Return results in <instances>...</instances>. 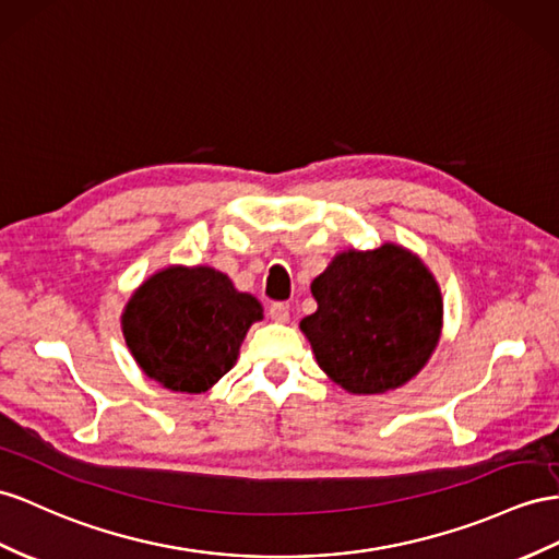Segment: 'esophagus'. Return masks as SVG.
<instances>
[{
  "instance_id": "34e87169",
  "label": "esophagus",
  "mask_w": 559,
  "mask_h": 559,
  "mask_svg": "<svg viewBox=\"0 0 559 559\" xmlns=\"http://www.w3.org/2000/svg\"><path fill=\"white\" fill-rule=\"evenodd\" d=\"M269 317H271V321H276V323H288L290 321V311H288V305H283V302H274L269 307Z\"/></svg>"
}]
</instances>
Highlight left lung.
Here are the masks:
<instances>
[{"instance_id":"obj_1","label":"left lung","mask_w":559,"mask_h":559,"mask_svg":"<svg viewBox=\"0 0 559 559\" xmlns=\"http://www.w3.org/2000/svg\"><path fill=\"white\" fill-rule=\"evenodd\" d=\"M311 295L319 309L299 331L319 368L349 394L399 390L439 345V283L416 252L396 242L337 252L311 281Z\"/></svg>"}]
</instances>
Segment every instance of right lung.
<instances>
[{"mask_svg": "<svg viewBox=\"0 0 559 559\" xmlns=\"http://www.w3.org/2000/svg\"><path fill=\"white\" fill-rule=\"evenodd\" d=\"M260 299L212 266L171 264L132 293L122 335L136 366L171 392H207L234 368Z\"/></svg>", "mask_w": 559, "mask_h": 559, "instance_id": "obj_1", "label": "right lung"}]
</instances>
